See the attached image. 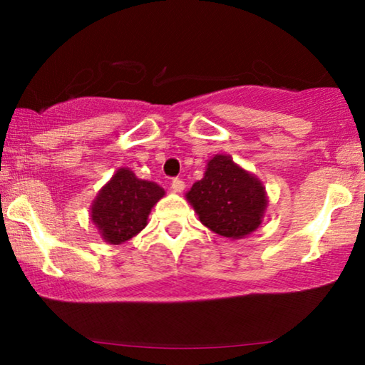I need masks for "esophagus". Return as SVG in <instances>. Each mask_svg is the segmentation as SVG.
Segmentation results:
<instances>
[{
	"label": "esophagus",
	"instance_id": "esophagus-1",
	"mask_svg": "<svg viewBox=\"0 0 365 365\" xmlns=\"http://www.w3.org/2000/svg\"><path fill=\"white\" fill-rule=\"evenodd\" d=\"M184 186H186V184H184V181H182L181 178H174L173 181H171L173 191H176V192H181L182 189H184Z\"/></svg>",
	"mask_w": 365,
	"mask_h": 365
}]
</instances>
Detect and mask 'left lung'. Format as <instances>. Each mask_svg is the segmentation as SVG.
<instances>
[{"mask_svg": "<svg viewBox=\"0 0 365 365\" xmlns=\"http://www.w3.org/2000/svg\"><path fill=\"white\" fill-rule=\"evenodd\" d=\"M186 197L204 226L232 239L256 231L267 204L262 184L222 154L207 163L204 178Z\"/></svg>", "mask_w": 365, "mask_h": 365, "instance_id": "left-lung-1", "label": "left lung"}]
</instances>
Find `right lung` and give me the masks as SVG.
Listing matches in <instances>:
<instances>
[{"instance_id": "add662e5", "label": "right lung", "mask_w": 365, "mask_h": 365, "mask_svg": "<svg viewBox=\"0 0 365 365\" xmlns=\"http://www.w3.org/2000/svg\"><path fill=\"white\" fill-rule=\"evenodd\" d=\"M164 196L156 182L143 181L129 169H119L99 191L91 219L109 244H121L146 227L151 207Z\"/></svg>"}]
</instances>
